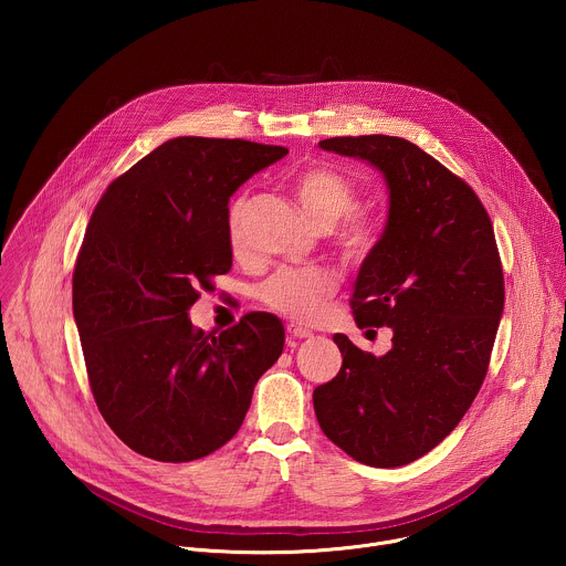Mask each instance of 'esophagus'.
<instances>
[{
	"label": "esophagus",
	"mask_w": 566,
	"mask_h": 566,
	"mask_svg": "<svg viewBox=\"0 0 566 566\" xmlns=\"http://www.w3.org/2000/svg\"><path fill=\"white\" fill-rule=\"evenodd\" d=\"M286 332H289V336L295 338V340H302V338H311V336H313L308 329H302V327H297V325H289Z\"/></svg>",
	"instance_id": "34e87169"
}]
</instances>
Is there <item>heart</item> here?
Returning a JSON list of instances; mask_svg holds the SVG:
<instances>
[{
	"label": "heart",
	"mask_w": 566,
	"mask_h": 566,
	"mask_svg": "<svg viewBox=\"0 0 566 566\" xmlns=\"http://www.w3.org/2000/svg\"><path fill=\"white\" fill-rule=\"evenodd\" d=\"M295 197L306 219L319 228H334L342 217L340 251L347 260H365L378 244L382 232V217L374 210H352L356 206V186L349 177L334 168H308L295 179ZM244 201H234L228 212L230 239H239V219ZM336 291V275L325 269L282 266L264 284H260V300L297 319H311L319 313L325 300Z\"/></svg>",
	"instance_id": "1"
}]
</instances>
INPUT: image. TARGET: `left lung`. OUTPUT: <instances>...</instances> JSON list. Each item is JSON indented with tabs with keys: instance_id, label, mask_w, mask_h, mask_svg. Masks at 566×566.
<instances>
[{
	"instance_id": "obj_1",
	"label": "left lung",
	"mask_w": 566,
	"mask_h": 566,
	"mask_svg": "<svg viewBox=\"0 0 566 566\" xmlns=\"http://www.w3.org/2000/svg\"><path fill=\"white\" fill-rule=\"evenodd\" d=\"M319 147L367 160L387 184V223L352 308L360 329L394 336L385 356L334 336L343 367L315 387V417L356 461L406 465L459 426L486 378L504 311L493 223L465 181L406 138L336 136Z\"/></svg>"
}]
</instances>
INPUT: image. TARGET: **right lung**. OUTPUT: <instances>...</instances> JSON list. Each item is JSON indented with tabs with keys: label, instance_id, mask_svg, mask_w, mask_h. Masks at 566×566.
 Instances as JSON below:
<instances>
[{
	"label": "right lung",
	"instance_id": "1",
	"mask_svg": "<svg viewBox=\"0 0 566 566\" xmlns=\"http://www.w3.org/2000/svg\"><path fill=\"white\" fill-rule=\"evenodd\" d=\"M286 154L170 138L112 181L90 219L73 271L75 327L103 419L143 457L186 463L228 443L284 349L273 313L212 336L188 311L232 266L230 197Z\"/></svg>",
	"mask_w": 566,
	"mask_h": 566
}]
</instances>
